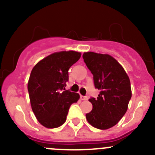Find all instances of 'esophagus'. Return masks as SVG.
I'll list each match as a JSON object with an SVG mask.
<instances>
[{
	"mask_svg": "<svg viewBox=\"0 0 155 155\" xmlns=\"http://www.w3.org/2000/svg\"><path fill=\"white\" fill-rule=\"evenodd\" d=\"M80 98L82 101H87V97L86 96H80Z\"/></svg>",
	"mask_w": 155,
	"mask_h": 155,
	"instance_id": "esophagus-1",
	"label": "esophagus"
}]
</instances>
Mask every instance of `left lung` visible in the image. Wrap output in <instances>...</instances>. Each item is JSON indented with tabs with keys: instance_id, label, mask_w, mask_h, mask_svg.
Listing matches in <instances>:
<instances>
[{
	"instance_id": "1",
	"label": "left lung",
	"mask_w": 155,
	"mask_h": 155,
	"mask_svg": "<svg viewBox=\"0 0 155 155\" xmlns=\"http://www.w3.org/2000/svg\"><path fill=\"white\" fill-rule=\"evenodd\" d=\"M82 57L93 74L95 87L100 91L97 99H89L93 109L85 115L86 119L94 127L107 130L115 126L127 110L132 96L129 76L109 54L87 51Z\"/></svg>"
}]
</instances>
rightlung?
Returning <instances> with one entry per match:
<instances>
[{"label":"right lung","instance_id":"right-lung-1","mask_svg":"<svg viewBox=\"0 0 155 155\" xmlns=\"http://www.w3.org/2000/svg\"><path fill=\"white\" fill-rule=\"evenodd\" d=\"M81 52L61 51L38 62L28 82L31 108L39 122L46 128H56L66 121L69 109L79 94L65 90L68 70L78 61Z\"/></svg>","mask_w":155,"mask_h":155}]
</instances>
